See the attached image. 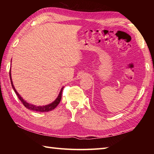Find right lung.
<instances>
[{"mask_svg": "<svg viewBox=\"0 0 154 154\" xmlns=\"http://www.w3.org/2000/svg\"><path fill=\"white\" fill-rule=\"evenodd\" d=\"M10 78H11V84H12V87L13 88V89H14V92L16 93V95L18 96V99L20 100V101L22 102V103L24 104V106L27 108L29 110H34V111H36V112H49V111L54 110L55 107H56L60 102L61 101V94H62V91H63V88H62L60 94H59V96L57 97V98L56 99L54 102H53L52 103L50 104H48V105H45V106H35L34 105V104H29L26 101H25L24 99H22L21 97V96L20 95V94L17 93V91H16L15 88L13 85L12 84V79H11V71H10Z\"/></svg>", "mask_w": 154, "mask_h": 154, "instance_id": "right-lung-1", "label": "right lung"}]
</instances>
